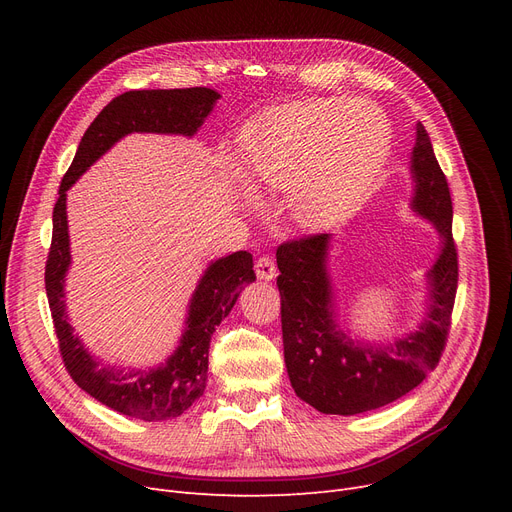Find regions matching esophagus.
I'll return each instance as SVG.
<instances>
[{"instance_id": "34e87169", "label": "esophagus", "mask_w": 512, "mask_h": 512, "mask_svg": "<svg viewBox=\"0 0 512 512\" xmlns=\"http://www.w3.org/2000/svg\"><path fill=\"white\" fill-rule=\"evenodd\" d=\"M255 272H257L259 280L270 282V280H274L278 276V267H276L272 257H259L257 263H255Z\"/></svg>"}]
</instances>
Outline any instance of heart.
Returning a JSON list of instances; mask_svg holds the SVG:
<instances>
[{
	"label": "heart",
	"instance_id": "1",
	"mask_svg": "<svg viewBox=\"0 0 512 512\" xmlns=\"http://www.w3.org/2000/svg\"><path fill=\"white\" fill-rule=\"evenodd\" d=\"M390 153V124L375 105L326 99L288 105L245 145L251 184L286 188L301 226L317 228L351 205Z\"/></svg>",
	"mask_w": 512,
	"mask_h": 512
}]
</instances>
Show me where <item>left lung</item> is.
Returning <instances> with one entry per match:
<instances>
[{
    "label": "left lung",
    "instance_id": "obj_1",
    "mask_svg": "<svg viewBox=\"0 0 512 512\" xmlns=\"http://www.w3.org/2000/svg\"><path fill=\"white\" fill-rule=\"evenodd\" d=\"M411 174L415 180L411 207L438 228L442 251L427 272V317L419 330L405 338L390 346H371L340 330L326 267L330 234L288 240L276 251L288 378L297 396L319 413L359 415L390 405L417 388L444 353L459 284V257L452 238L448 182L421 122H417Z\"/></svg>",
    "mask_w": 512,
    "mask_h": 512
}]
</instances>
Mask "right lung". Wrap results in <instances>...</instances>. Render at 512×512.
I'll return each instance as SVG.
<instances>
[{
	"label": "right lung",
	"mask_w": 512,
	"mask_h": 512,
	"mask_svg": "<svg viewBox=\"0 0 512 512\" xmlns=\"http://www.w3.org/2000/svg\"><path fill=\"white\" fill-rule=\"evenodd\" d=\"M220 93L207 87L128 91L107 103L80 139L76 155L60 184L53 207V234L45 263V290L62 361L70 378L101 405L122 415L161 421L182 415L203 394L209 342L215 326L232 311L245 284L255 280L253 255L236 251L213 261L188 305L180 344L155 369L124 371L105 367L72 334L64 303V278L70 267L66 191L95 161L130 132H159L193 137L213 110Z\"/></svg>",
	"instance_id": "1"
}]
</instances>
